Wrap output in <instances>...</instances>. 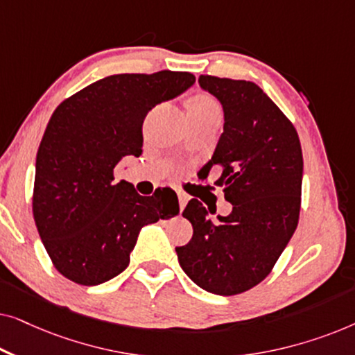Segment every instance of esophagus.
I'll return each mask as SVG.
<instances>
[{
	"instance_id": "obj_1",
	"label": "esophagus",
	"mask_w": 355,
	"mask_h": 355,
	"mask_svg": "<svg viewBox=\"0 0 355 355\" xmlns=\"http://www.w3.org/2000/svg\"><path fill=\"white\" fill-rule=\"evenodd\" d=\"M178 200H179V208H181V211H182L184 207H186V203H187V196L186 193L178 191Z\"/></svg>"
}]
</instances>
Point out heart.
<instances>
[{
    "mask_svg": "<svg viewBox=\"0 0 355 355\" xmlns=\"http://www.w3.org/2000/svg\"><path fill=\"white\" fill-rule=\"evenodd\" d=\"M189 113H198V114L220 113V105H218V101L210 95H198L197 98L191 103V110H189Z\"/></svg>",
    "mask_w": 355,
    "mask_h": 355,
    "instance_id": "b5f03b06",
    "label": "heart"
}]
</instances>
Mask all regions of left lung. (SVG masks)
<instances>
[{
	"label": "left lung",
	"instance_id": "1",
	"mask_svg": "<svg viewBox=\"0 0 355 355\" xmlns=\"http://www.w3.org/2000/svg\"><path fill=\"white\" fill-rule=\"evenodd\" d=\"M198 84L225 111V130L202 173L221 169L215 184L232 211L213 221L192 198L182 216L193 234L176 247L178 260L202 289L234 295L270 275L297 227L302 148L293 123L254 82L200 76Z\"/></svg>",
	"mask_w": 355,
	"mask_h": 355
}]
</instances>
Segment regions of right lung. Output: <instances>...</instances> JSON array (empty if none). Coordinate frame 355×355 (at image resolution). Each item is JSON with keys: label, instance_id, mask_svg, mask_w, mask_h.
<instances>
[{"label": "right lung", "instance_id": "add662e5", "mask_svg": "<svg viewBox=\"0 0 355 355\" xmlns=\"http://www.w3.org/2000/svg\"><path fill=\"white\" fill-rule=\"evenodd\" d=\"M196 82L191 72L116 74L87 85L51 114L38 147L32 210L38 234L64 278L105 283L129 265L140 230L179 213L178 198L142 197L114 168L142 153V124L158 103Z\"/></svg>", "mask_w": 355, "mask_h": 355}]
</instances>
